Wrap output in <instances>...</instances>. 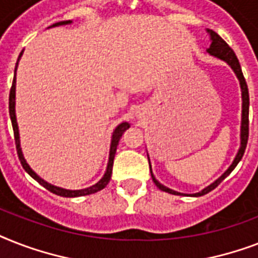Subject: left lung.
<instances>
[{
    "label": "left lung",
    "instance_id": "obj_1",
    "mask_svg": "<svg viewBox=\"0 0 258 258\" xmlns=\"http://www.w3.org/2000/svg\"><path fill=\"white\" fill-rule=\"evenodd\" d=\"M209 33L212 36V45L208 49V52L213 56H216V57L221 58V60H224L229 64V66L232 67L233 71L236 72L237 78L240 80L241 84V89H242V124H241V147L238 150V154H237V157L234 158V161H233L232 166L229 167L226 171L222 174V175L216 180V182H213L210 186H208L206 188H204L201 192H197L194 194V197H201L205 196V194H208L209 191H212L214 188L218 186V184L222 182V180L226 178V176L230 174V172L234 170L237 165H238V162L241 161V158L244 157L245 149H246V145H248V138H249V91H248V84H246V80H245L244 75H242V71H241V66L240 61H238V58H237L236 53H234V50L228 45V42L225 41L224 38L218 36V34L214 32V30H209ZM150 162V161H149ZM150 170H151V166H150ZM151 178H153L154 183L157 184V187L162 191L170 192V194H174V196H179V192L174 191V190H170L166 186L161 184L155 179V176L153 175V172H151Z\"/></svg>",
    "mask_w": 258,
    "mask_h": 258
}]
</instances>
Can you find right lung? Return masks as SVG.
<instances>
[{"instance_id":"obj_1","label":"right lung","mask_w":258,"mask_h":258,"mask_svg":"<svg viewBox=\"0 0 258 258\" xmlns=\"http://www.w3.org/2000/svg\"><path fill=\"white\" fill-rule=\"evenodd\" d=\"M71 21H62V22H56L53 25L50 26H57V25H64V24H70ZM22 54V52H21ZM21 54L18 56V60L21 57ZM18 60L16 62V70H17V64ZM14 96H16V74H14L13 78V83H12V87H10V93H9V115H10V120H12V125H13V133H14V142H16V150H17V155L18 159L21 162L22 167L25 170L28 174H29L33 179H36L40 184H42L46 190H49L50 192H53V194H57L60 197H67V198H74V197H82V196H89V194H93V192H97L103 190V188L108 184L109 179H111V174H112V166H113V158H115V153H116V147L119 145V141H120L121 134L124 133L125 130L130 127V123L124 121V123H121L115 128L112 135V141H111V150H109V161H108V166H107V171H105L104 176L101 178L96 184H93L91 187L84 188V190H64V188L56 187V186H52L48 182H45L44 179H41L40 176L33 171V170L30 169L26 161L22 157L21 149H20V137H18V127H17V121H16V112H14Z\"/></svg>"}]
</instances>
